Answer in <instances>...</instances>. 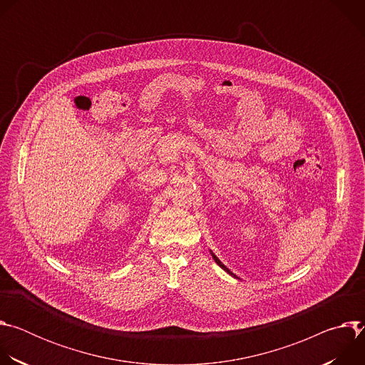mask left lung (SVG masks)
I'll return each mask as SVG.
<instances>
[{
    "label": "left lung",
    "instance_id": "left-lung-1",
    "mask_svg": "<svg viewBox=\"0 0 365 365\" xmlns=\"http://www.w3.org/2000/svg\"><path fill=\"white\" fill-rule=\"evenodd\" d=\"M212 257H214V259H215V263H217V264H218V266H220V267H221V269H224V270H225V272H227V273H230V274H231V276H234V277H237V276H235V274H232V273H231V272H230V270H228V269H227V267H225V266H224V264H222V263H221V262H220V258H218V257H217V255H215V254H212Z\"/></svg>",
    "mask_w": 365,
    "mask_h": 365
}]
</instances>
